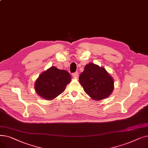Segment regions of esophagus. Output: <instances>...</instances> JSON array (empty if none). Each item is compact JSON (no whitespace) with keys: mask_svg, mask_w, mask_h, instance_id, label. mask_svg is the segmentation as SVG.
<instances>
[{"mask_svg":"<svg viewBox=\"0 0 148 148\" xmlns=\"http://www.w3.org/2000/svg\"><path fill=\"white\" fill-rule=\"evenodd\" d=\"M72 75H73V77H74V78H78L79 73H78V72H75V73H73Z\"/></svg>","mask_w":148,"mask_h":148,"instance_id":"1","label":"esophagus"}]
</instances>
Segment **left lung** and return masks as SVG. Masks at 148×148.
<instances>
[{
	"label": "left lung",
	"mask_w": 148,
	"mask_h": 148,
	"mask_svg": "<svg viewBox=\"0 0 148 148\" xmlns=\"http://www.w3.org/2000/svg\"><path fill=\"white\" fill-rule=\"evenodd\" d=\"M79 82L84 92L95 101L108 97L114 89L113 77L105 68L94 63L85 66L79 77Z\"/></svg>",
	"instance_id": "8db88e82"
}]
</instances>
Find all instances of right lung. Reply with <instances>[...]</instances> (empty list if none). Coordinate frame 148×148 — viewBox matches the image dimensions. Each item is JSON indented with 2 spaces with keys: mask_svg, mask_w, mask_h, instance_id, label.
I'll list each match as a JSON object with an SVG mask.
<instances>
[{
  "mask_svg": "<svg viewBox=\"0 0 148 148\" xmlns=\"http://www.w3.org/2000/svg\"><path fill=\"white\" fill-rule=\"evenodd\" d=\"M71 80L68 71L51 66L39 75L35 83V90L41 98L52 100L65 90Z\"/></svg>",
  "mask_w": 148,
  "mask_h": 148,
  "instance_id": "obj_1",
  "label": "right lung"
}]
</instances>
